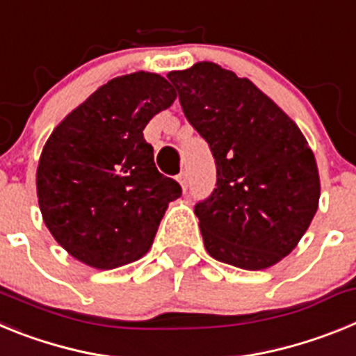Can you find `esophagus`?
Here are the masks:
<instances>
[{"instance_id": "esophagus-1", "label": "esophagus", "mask_w": 356, "mask_h": 356, "mask_svg": "<svg viewBox=\"0 0 356 356\" xmlns=\"http://www.w3.org/2000/svg\"><path fill=\"white\" fill-rule=\"evenodd\" d=\"M176 180H178V184L181 185V188H184V191H187V187H188V180H187V172L185 171H181L180 175H178V178H176Z\"/></svg>"}]
</instances>
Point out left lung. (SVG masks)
Here are the masks:
<instances>
[{
  "label": "left lung",
  "instance_id": "left-lung-1",
  "mask_svg": "<svg viewBox=\"0 0 356 356\" xmlns=\"http://www.w3.org/2000/svg\"><path fill=\"white\" fill-rule=\"evenodd\" d=\"M168 78L216 159L217 187L194 209L207 251L248 271L275 266L319 207V171L305 135L253 81L213 62Z\"/></svg>",
  "mask_w": 356,
  "mask_h": 356
}]
</instances>
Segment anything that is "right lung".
I'll list each match as a JSON object with an SVG mask.
<instances>
[{"label": "right lung", "instance_id": "obj_1", "mask_svg": "<svg viewBox=\"0 0 356 356\" xmlns=\"http://www.w3.org/2000/svg\"><path fill=\"white\" fill-rule=\"evenodd\" d=\"M176 90L156 72L106 81L65 115L37 168L44 225L71 257L115 269L149 251L169 203L181 196L160 175L144 128L169 108Z\"/></svg>", "mask_w": 356, "mask_h": 356}]
</instances>
